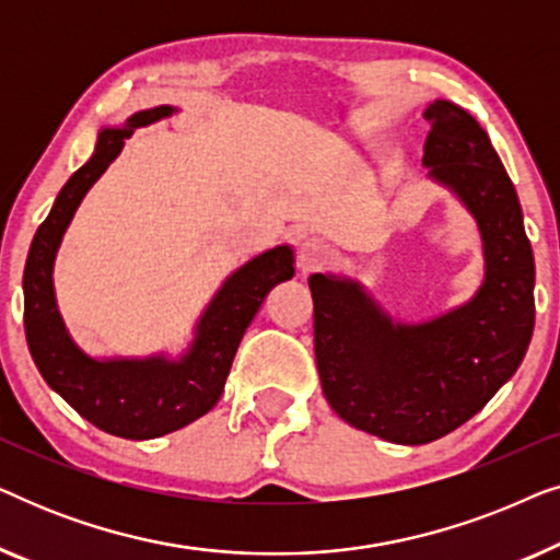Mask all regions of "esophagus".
Instances as JSON below:
<instances>
[{"label":"esophagus","mask_w":560,"mask_h":560,"mask_svg":"<svg viewBox=\"0 0 560 560\" xmlns=\"http://www.w3.org/2000/svg\"><path fill=\"white\" fill-rule=\"evenodd\" d=\"M328 255H331L328 244L324 240H318V236H311V240H305L301 244V252H298V265H301L303 272H313L326 262Z\"/></svg>","instance_id":"obj_1"}]
</instances>
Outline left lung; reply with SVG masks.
Listing matches in <instances>:
<instances>
[{
    "mask_svg": "<svg viewBox=\"0 0 560 560\" xmlns=\"http://www.w3.org/2000/svg\"><path fill=\"white\" fill-rule=\"evenodd\" d=\"M423 165L477 219L485 282L462 308L395 324L362 285L311 275L313 336L336 416L380 439L420 446L456 431L517 372L535 326V262L515 186L479 121L451 102L425 109Z\"/></svg>",
    "mask_w": 560,
    "mask_h": 560,
    "instance_id": "8db88e82",
    "label": "left lung"
}]
</instances>
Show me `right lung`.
<instances>
[{"label": "right lung", "mask_w": 560, "mask_h": 560, "mask_svg": "<svg viewBox=\"0 0 560 560\" xmlns=\"http://www.w3.org/2000/svg\"><path fill=\"white\" fill-rule=\"evenodd\" d=\"M173 106L137 112L119 129H102L96 150L56 198L37 226L25 265V336L43 380L89 423L119 439L148 441L206 416L224 393L226 374L247 326L267 293L295 275L288 244L267 249L229 275L198 320L196 339L180 359H91L75 347L52 293V262L89 188L102 178L137 127L171 117Z\"/></svg>", "instance_id": "right-lung-1"}]
</instances>
